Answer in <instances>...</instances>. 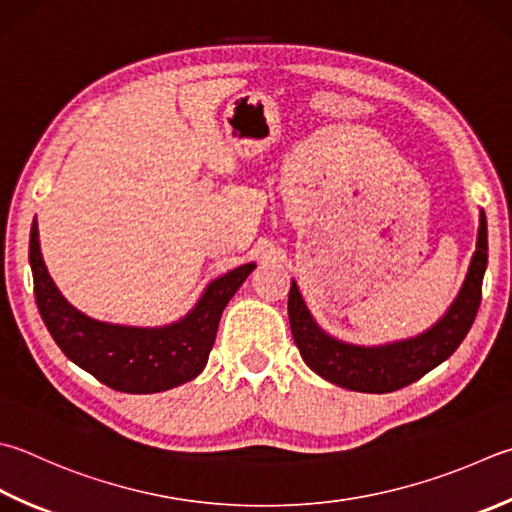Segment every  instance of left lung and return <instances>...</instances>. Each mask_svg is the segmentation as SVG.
<instances>
[{
  "label": "left lung",
  "instance_id": "obj_1",
  "mask_svg": "<svg viewBox=\"0 0 512 512\" xmlns=\"http://www.w3.org/2000/svg\"><path fill=\"white\" fill-rule=\"evenodd\" d=\"M488 265V229L484 211L479 214L477 249L472 254L466 281L455 303L439 321L414 339L388 345H350L332 339L316 325L298 285L289 287V327L303 361L325 381L356 392H394L419 381L423 374L437 368L466 339L481 303V281Z\"/></svg>",
  "mask_w": 512,
  "mask_h": 512
}]
</instances>
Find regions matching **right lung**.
Masks as SVG:
<instances>
[{
    "instance_id": "right-lung-1",
    "label": "right lung",
    "mask_w": 512,
    "mask_h": 512,
    "mask_svg": "<svg viewBox=\"0 0 512 512\" xmlns=\"http://www.w3.org/2000/svg\"><path fill=\"white\" fill-rule=\"evenodd\" d=\"M28 260L37 310L53 341L100 383L129 394L162 392L196 379L207 365L223 310L256 267L240 265L211 281L194 310L178 323L127 327L95 321L66 301L42 260L37 223L31 227Z\"/></svg>"
}]
</instances>
